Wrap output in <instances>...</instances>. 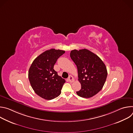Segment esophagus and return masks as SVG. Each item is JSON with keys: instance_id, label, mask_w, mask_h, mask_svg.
I'll list each match as a JSON object with an SVG mask.
<instances>
[{"instance_id": "34e87169", "label": "esophagus", "mask_w": 133, "mask_h": 133, "mask_svg": "<svg viewBox=\"0 0 133 133\" xmlns=\"http://www.w3.org/2000/svg\"><path fill=\"white\" fill-rule=\"evenodd\" d=\"M68 81L70 83H72V82H74V78H73L72 76H69V77H68Z\"/></svg>"}]
</instances>
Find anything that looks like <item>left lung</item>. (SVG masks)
<instances>
[{"label": "left lung", "instance_id": "1", "mask_svg": "<svg viewBox=\"0 0 133 133\" xmlns=\"http://www.w3.org/2000/svg\"><path fill=\"white\" fill-rule=\"evenodd\" d=\"M70 56L77 66L78 81L81 89L77 94L83 98H90L103 87L107 76L106 67L99 57L86 49L72 50Z\"/></svg>", "mask_w": 133, "mask_h": 133}]
</instances>
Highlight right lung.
<instances>
[{
    "label": "right lung",
    "mask_w": 133,
    "mask_h": 133,
    "mask_svg": "<svg viewBox=\"0 0 133 133\" xmlns=\"http://www.w3.org/2000/svg\"><path fill=\"white\" fill-rule=\"evenodd\" d=\"M65 51L51 49L36 57L31 64L28 71L30 85L38 95L51 100L58 97L65 80L54 69L57 60Z\"/></svg>",
    "instance_id": "1"
}]
</instances>
